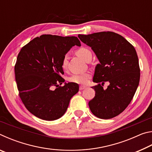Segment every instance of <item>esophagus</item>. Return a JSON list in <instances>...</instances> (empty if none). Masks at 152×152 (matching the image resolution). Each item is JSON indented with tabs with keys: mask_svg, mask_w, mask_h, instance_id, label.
<instances>
[{
	"mask_svg": "<svg viewBox=\"0 0 152 152\" xmlns=\"http://www.w3.org/2000/svg\"><path fill=\"white\" fill-rule=\"evenodd\" d=\"M86 88V87L85 86H80V87H79V89H80V91H82V90L85 89Z\"/></svg>",
	"mask_w": 152,
	"mask_h": 152,
	"instance_id": "1",
	"label": "esophagus"
}]
</instances>
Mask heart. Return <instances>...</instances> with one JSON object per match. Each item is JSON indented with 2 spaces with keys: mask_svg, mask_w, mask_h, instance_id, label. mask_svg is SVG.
<instances>
[{
  "mask_svg": "<svg viewBox=\"0 0 152 152\" xmlns=\"http://www.w3.org/2000/svg\"><path fill=\"white\" fill-rule=\"evenodd\" d=\"M75 53L79 58H82V60L86 61L87 59L90 56H92V53L88 48H80L75 51ZM61 67L64 70H66L67 68V57L64 56L61 60ZM91 78V74L88 72H85L78 74H74L68 78V81L72 83L78 84H85L88 82L89 78Z\"/></svg>",
  "mask_w": 152,
  "mask_h": 152,
  "instance_id": "1",
  "label": "heart"
}]
</instances>
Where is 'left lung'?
Listing matches in <instances>:
<instances>
[{
    "label": "left lung",
    "mask_w": 152,
    "mask_h": 152,
    "mask_svg": "<svg viewBox=\"0 0 152 152\" xmlns=\"http://www.w3.org/2000/svg\"><path fill=\"white\" fill-rule=\"evenodd\" d=\"M78 37L91 47L100 61L95 68L93 82L98 84L92 87L95 96L88 102L90 109L100 119L116 117L130 104L140 82L135 49L123 36L112 31L79 34ZM107 81L110 84L104 90L102 86Z\"/></svg>",
    "instance_id": "1"
}]
</instances>
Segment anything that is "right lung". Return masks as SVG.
Wrapping results in <instances>:
<instances>
[{
  "label": "right lung",
  "mask_w": 152,
  "mask_h": 152,
  "mask_svg": "<svg viewBox=\"0 0 152 152\" xmlns=\"http://www.w3.org/2000/svg\"><path fill=\"white\" fill-rule=\"evenodd\" d=\"M80 42L75 36L42 35L24 45L17 56L15 76L19 96L29 111L39 119L60 118L78 92L77 84L65 82L61 62L66 53Z\"/></svg>",
  "instance_id": "obj_1"
}]
</instances>
